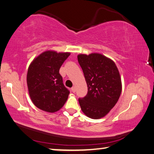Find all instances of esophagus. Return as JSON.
<instances>
[{
	"label": "esophagus",
	"mask_w": 154,
	"mask_h": 154,
	"mask_svg": "<svg viewBox=\"0 0 154 154\" xmlns=\"http://www.w3.org/2000/svg\"><path fill=\"white\" fill-rule=\"evenodd\" d=\"M72 91L73 93H75V87H72Z\"/></svg>",
	"instance_id": "34e87169"
}]
</instances>
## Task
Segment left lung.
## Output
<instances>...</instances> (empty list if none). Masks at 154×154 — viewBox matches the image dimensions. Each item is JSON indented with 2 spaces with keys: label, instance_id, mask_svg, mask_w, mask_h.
I'll return each mask as SVG.
<instances>
[{
  "label": "left lung",
  "instance_id": "1",
  "mask_svg": "<svg viewBox=\"0 0 154 154\" xmlns=\"http://www.w3.org/2000/svg\"><path fill=\"white\" fill-rule=\"evenodd\" d=\"M78 60L88 88L86 96L79 99L80 108L88 117L101 119L110 111L120 97L122 84L119 72L115 62L102 54H80Z\"/></svg>",
  "mask_w": 154,
  "mask_h": 154
}]
</instances>
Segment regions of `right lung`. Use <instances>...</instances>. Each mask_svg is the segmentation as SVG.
Returning a JSON list of instances; mask_svg holds the SVG:
<instances>
[{"label": "right lung", "mask_w": 154, "mask_h": 154, "mask_svg": "<svg viewBox=\"0 0 154 154\" xmlns=\"http://www.w3.org/2000/svg\"><path fill=\"white\" fill-rule=\"evenodd\" d=\"M70 52L47 50L35 57L26 75L29 94L35 106L48 112L61 108L69 91L64 86L59 69Z\"/></svg>", "instance_id": "1"}]
</instances>
